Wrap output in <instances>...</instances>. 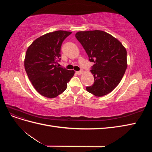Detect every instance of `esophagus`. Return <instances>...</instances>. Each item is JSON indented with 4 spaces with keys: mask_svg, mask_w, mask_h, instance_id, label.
<instances>
[{
    "mask_svg": "<svg viewBox=\"0 0 152 152\" xmlns=\"http://www.w3.org/2000/svg\"><path fill=\"white\" fill-rule=\"evenodd\" d=\"M82 72H83V70H80V71H77V72H76V73H77L78 75H80Z\"/></svg>",
    "mask_w": 152,
    "mask_h": 152,
    "instance_id": "obj_1",
    "label": "esophagus"
}]
</instances>
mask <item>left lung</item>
Returning a JSON list of instances; mask_svg holds the SVG:
<instances>
[{
  "label": "left lung",
  "mask_w": 152,
  "mask_h": 152,
  "mask_svg": "<svg viewBox=\"0 0 152 152\" xmlns=\"http://www.w3.org/2000/svg\"><path fill=\"white\" fill-rule=\"evenodd\" d=\"M75 37L94 64L91 72L94 82L86 87L89 93L103 96L120 83L127 68V51L120 41L102 30L79 31Z\"/></svg>",
  "instance_id": "1"
}]
</instances>
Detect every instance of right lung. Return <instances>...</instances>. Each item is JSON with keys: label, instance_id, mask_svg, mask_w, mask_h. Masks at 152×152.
<instances>
[{"label": "right lung", "instance_id": "obj_1", "mask_svg": "<svg viewBox=\"0 0 152 152\" xmlns=\"http://www.w3.org/2000/svg\"><path fill=\"white\" fill-rule=\"evenodd\" d=\"M70 31L58 30L34 40L26 50L25 68L36 91L45 97L53 98L67 88L75 72L59 67L62 43Z\"/></svg>", "mask_w": 152, "mask_h": 152}]
</instances>
